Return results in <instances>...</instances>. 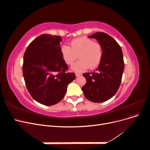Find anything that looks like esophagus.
Returning a JSON list of instances; mask_svg holds the SVG:
<instances>
[{"mask_svg": "<svg viewBox=\"0 0 150 150\" xmlns=\"http://www.w3.org/2000/svg\"><path fill=\"white\" fill-rule=\"evenodd\" d=\"M82 74H79V73H76V77H78V76H81Z\"/></svg>", "mask_w": 150, "mask_h": 150, "instance_id": "esophagus-1", "label": "esophagus"}]
</instances>
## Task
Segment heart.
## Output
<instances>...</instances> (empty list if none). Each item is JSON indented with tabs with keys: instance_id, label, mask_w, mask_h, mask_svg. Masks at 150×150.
Listing matches in <instances>:
<instances>
[{
	"instance_id": "1",
	"label": "heart",
	"mask_w": 150,
	"mask_h": 150,
	"mask_svg": "<svg viewBox=\"0 0 150 150\" xmlns=\"http://www.w3.org/2000/svg\"><path fill=\"white\" fill-rule=\"evenodd\" d=\"M60 52L63 60L67 65H71L78 57L79 60L72 66L71 69L76 72H83L89 67L94 69L100 64L103 49L101 44L93 40L81 37L72 40L70 46L62 45Z\"/></svg>"
}]
</instances>
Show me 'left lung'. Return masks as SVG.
<instances>
[{"label": "left lung", "instance_id": "obj_1", "mask_svg": "<svg viewBox=\"0 0 150 150\" xmlns=\"http://www.w3.org/2000/svg\"><path fill=\"white\" fill-rule=\"evenodd\" d=\"M95 38L103 49L102 60L96 72L84 73L86 84L82 87L84 96L94 103H103L111 98L118 90L125 64L121 48L116 40L104 33H96Z\"/></svg>", "mask_w": 150, "mask_h": 150}]
</instances>
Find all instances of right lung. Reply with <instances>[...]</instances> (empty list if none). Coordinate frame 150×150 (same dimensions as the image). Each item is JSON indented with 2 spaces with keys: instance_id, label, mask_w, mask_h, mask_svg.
Segmentation results:
<instances>
[{
  "instance_id": "add662e5",
  "label": "right lung",
  "mask_w": 150,
  "mask_h": 150,
  "mask_svg": "<svg viewBox=\"0 0 150 150\" xmlns=\"http://www.w3.org/2000/svg\"><path fill=\"white\" fill-rule=\"evenodd\" d=\"M60 36L42 34L29 45L23 59V76L33 98L52 106L64 97L67 86L76 78L67 72V66L60 52Z\"/></svg>"
}]
</instances>
